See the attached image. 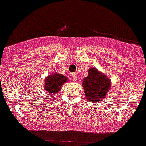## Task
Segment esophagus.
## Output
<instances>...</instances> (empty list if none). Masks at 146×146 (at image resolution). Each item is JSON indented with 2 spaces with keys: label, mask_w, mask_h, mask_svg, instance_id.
Instances as JSON below:
<instances>
[{
  "label": "esophagus",
  "mask_w": 146,
  "mask_h": 146,
  "mask_svg": "<svg viewBox=\"0 0 146 146\" xmlns=\"http://www.w3.org/2000/svg\"><path fill=\"white\" fill-rule=\"evenodd\" d=\"M71 77L73 79H75V80H76V79H77L78 78V75L76 74V73H73L72 74V76H71Z\"/></svg>",
  "instance_id": "esophagus-1"
}]
</instances>
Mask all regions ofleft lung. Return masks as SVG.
Instances as JSON below:
<instances>
[{"instance_id": "8db88e82", "label": "left lung", "mask_w": 146, "mask_h": 146, "mask_svg": "<svg viewBox=\"0 0 146 146\" xmlns=\"http://www.w3.org/2000/svg\"><path fill=\"white\" fill-rule=\"evenodd\" d=\"M89 75L83 79V88L86 97L90 102H99L105 98L110 89V80L95 68L89 70Z\"/></svg>"}]
</instances>
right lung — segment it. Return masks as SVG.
I'll list each match as a JSON object with an SVG mask.
<instances>
[{"label": "right lung", "instance_id": "obj_1", "mask_svg": "<svg viewBox=\"0 0 146 146\" xmlns=\"http://www.w3.org/2000/svg\"><path fill=\"white\" fill-rule=\"evenodd\" d=\"M44 82H45L44 89L50 95H53L57 94L60 90V88L63 84L67 82V79L62 74L54 72L51 74V75H49L46 78Z\"/></svg>", "mask_w": 146, "mask_h": 146}]
</instances>
